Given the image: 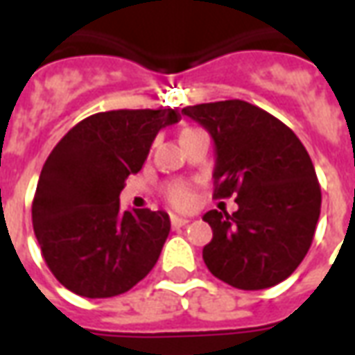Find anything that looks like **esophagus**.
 <instances>
[{
	"instance_id": "34e87169",
	"label": "esophagus",
	"mask_w": 355,
	"mask_h": 355,
	"mask_svg": "<svg viewBox=\"0 0 355 355\" xmlns=\"http://www.w3.org/2000/svg\"><path fill=\"white\" fill-rule=\"evenodd\" d=\"M188 223H190V220H188V218H182V216H171V226H173V228H182V226H186Z\"/></svg>"
}]
</instances>
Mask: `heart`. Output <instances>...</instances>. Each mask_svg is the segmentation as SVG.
I'll return each mask as SVG.
<instances>
[{"instance_id": "1", "label": "heart", "mask_w": 355, "mask_h": 355, "mask_svg": "<svg viewBox=\"0 0 355 355\" xmlns=\"http://www.w3.org/2000/svg\"><path fill=\"white\" fill-rule=\"evenodd\" d=\"M165 198L175 209H192L198 201V193L192 182L177 180L165 186Z\"/></svg>"}]
</instances>
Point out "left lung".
<instances>
[{"label": "left lung", "instance_id": "left-lung-1", "mask_svg": "<svg viewBox=\"0 0 355 355\" xmlns=\"http://www.w3.org/2000/svg\"><path fill=\"white\" fill-rule=\"evenodd\" d=\"M182 114L215 140L216 200L236 196L238 211H209L203 247L209 272L236 289L259 291L287 279L312 245L321 188L310 155L277 117L245 101L186 106Z\"/></svg>", "mask_w": 355, "mask_h": 355}]
</instances>
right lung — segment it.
<instances>
[{
  "label": "right lung",
  "instance_id": "1",
  "mask_svg": "<svg viewBox=\"0 0 355 355\" xmlns=\"http://www.w3.org/2000/svg\"><path fill=\"white\" fill-rule=\"evenodd\" d=\"M178 110H110L85 117L43 165L32 223L47 266L80 297L108 298L135 287L169 236L163 211H121L125 178L139 173L159 129Z\"/></svg>",
  "mask_w": 355,
  "mask_h": 355
}]
</instances>
